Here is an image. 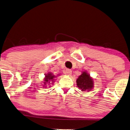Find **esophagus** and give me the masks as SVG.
I'll use <instances>...</instances> for the list:
<instances>
[{
	"label": "esophagus",
	"instance_id": "1",
	"mask_svg": "<svg viewBox=\"0 0 130 130\" xmlns=\"http://www.w3.org/2000/svg\"><path fill=\"white\" fill-rule=\"evenodd\" d=\"M66 73L67 75H71L72 74V71L70 70V69H67L66 70Z\"/></svg>",
	"mask_w": 130,
	"mask_h": 130
}]
</instances>
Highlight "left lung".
<instances>
[{
  "label": "left lung",
  "mask_w": 130,
  "mask_h": 130,
  "mask_svg": "<svg viewBox=\"0 0 130 130\" xmlns=\"http://www.w3.org/2000/svg\"><path fill=\"white\" fill-rule=\"evenodd\" d=\"M93 79L86 71H83L77 79V85L81 91H90L93 88Z\"/></svg>",
  "instance_id": "1"
}]
</instances>
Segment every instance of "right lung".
<instances>
[{
	"label": "right lung",
	"mask_w": 130,
	"mask_h": 130,
	"mask_svg": "<svg viewBox=\"0 0 130 130\" xmlns=\"http://www.w3.org/2000/svg\"><path fill=\"white\" fill-rule=\"evenodd\" d=\"M55 78V76L53 75L51 72H49L47 74L45 75V78L43 81L44 83V86L43 87H46L47 86H49L51 84H53L54 82V78Z\"/></svg>",
	"instance_id": "obj_1"
}]
</instances>
